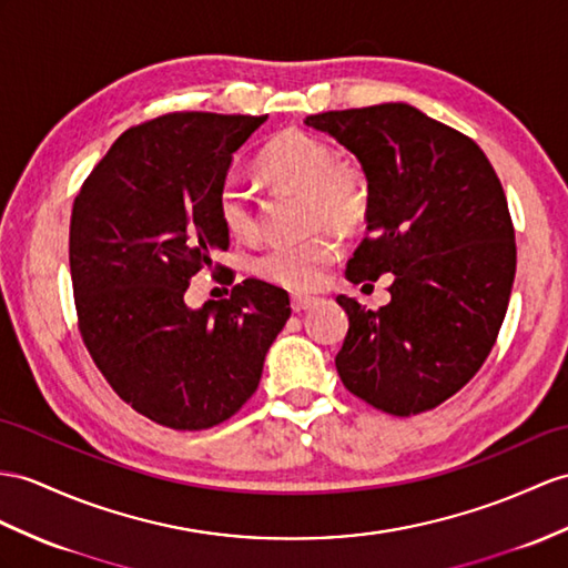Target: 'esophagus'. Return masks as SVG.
Listing matches in <instances>:
<instances>
[{"mask_svg":"<svg viewBox=\"0 0 568 568\" xmlns=\"http://www.w3.org/2000/svg\"><path fill=\"white\" fill-rule=\"evenodd\" d=\"M313 298L311 296H292V308H294V313H303V311H308L311 306H313Z\"/></svg>","mask_w":568,"mask_h":568,"instance_id":"1","label":"esophagus"}]
</instances>
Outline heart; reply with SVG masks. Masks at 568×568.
<instances>
[{
  "label": "heart",
  "instance_id": "1",
  "mask_svg": "<svg viewBox=\"0 0 568 568\" xmlns=\"http://www.w3.org/2000/svg\"><path fill=\"white\" fill-rule=\"evenodd\" d=\"M265 175L276 185L303 190L311 224L356 226L366 216L368 192L354 165L337 161V151L325 140L301 130L276 134L260 156ZM219 216L233 236L251 241L260 233V219L251 192L239 175H226L216 192ZM339 253V241L329 229L303 241H276L257 253L253 270L270 284L292 292H311Z\"/></svg>",
  "mask_w": 568,
  "mask_h": 568
}]
</instances>
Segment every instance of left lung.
Returning <instances> with one entry per match:
<instances>
[{
    "instance_id": "8db88e82",
    "label": "left lung",
    "mask_w": 568,
    "mask_h": 568,
    "mask_svg": "<svg viewBox=\"0 0 568 568\" xmlns=\"http://www.w3.org/2000/svg\"><path fill=\"white\" fill-rule=\"evenodd\" d=\"M349 149L368 183L366 239L347 262L362 284L393 274L390 303L349 296L335 366L347 390L395 417L434 409L481 368L516 276L504 187L463 132L407 103L308 115Z\"/></svg>"
}]
</instances>
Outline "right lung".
Segmentation results:
<instances>
[{"label": "right lung", "mask_w": 568, "mask_h": 568, "mask_svg": "<svg viewBox=\"0 0 568 568\" xmlns=\"http://www.w3.org/2000/svg\"><path fill=\"white\" fill-rule=\"evenodd\" d=\"M267 115L171 113L120 134L74 200L69 224L79 329L124 403L200 432L251 395L292 308L284 288L245 280L190 308L185 292L229 229L216 192Z\"/></svg>", "instance_id": "add662e5"}]
</instances>
